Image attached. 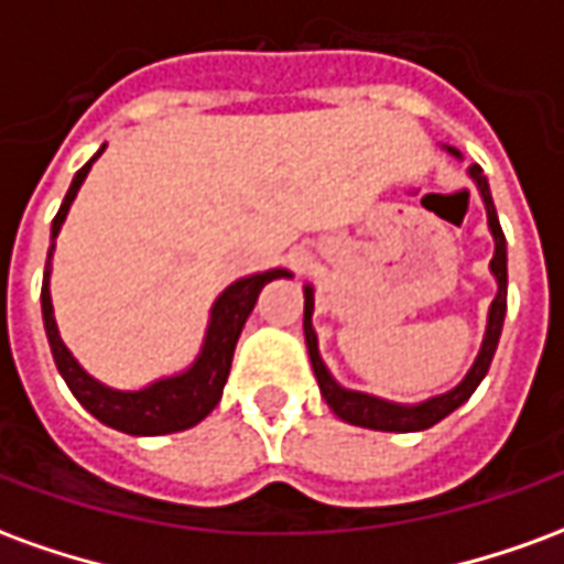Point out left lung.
Masks as SVG:
<instances>
[{
    "label": "left lung",
    "mask_w": 564,
    "mask_h": 564,
    "mask_svg": "<svg viewBox=\"0 0 564 564\" xmlns=\"http://www.w3.org/2000/svg\"><path fill=\"white\" fill-rule=\"evenodd\" d=\"M449 156L462 160V153L456 148H447ZM468 177L477 186V193L484 198L486 208V223H489V232H492V241H496V253H492V262H489V271L498 283V293L489 305V314H486V332L484 344L474 356V366L468 368V375L453 387V390L441 392V395H432V399H423L416 404H402L390 402V399H378L371 392L347 390L338 380L332 378V371L323 362L317 344V332H314V286L305 283V344L307 356H311V366H314V378L319 383V392L329 404L335 416H341L344 423L362 425V429H375V432H423V429H432L435 423H441L444 416H449L459 404H465L471 399V392L480 387V380L486 378L489 371V362L496 356L498 338H501V326H505V311H508V245H505V232H501V223H498L496 205H492V193H489V181L480 165H468Z\"/></svg>",
    "instance_id": "obj_1"
}]
</instances>
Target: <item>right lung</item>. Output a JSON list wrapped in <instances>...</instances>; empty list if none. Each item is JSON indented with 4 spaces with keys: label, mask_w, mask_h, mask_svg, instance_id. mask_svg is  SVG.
Returning a JSON list of instances; mask_svg holds the SVG:
<instances>
[{
    "label": "right lung",
    "mask_w": 564,
    "mask_h": 564,
    "mask_svg": "<svg viewBox=\"0 0 564 564\" xmlns=\"http://www.w3.org/2000/svg\"><path fill=\"white\" fill-rule=\"evenodd\" d=\"M105 144L99 148V153L93 156L84 169H80L75 177H72V186H68L63 205L56 210L54 223H51V247H47V265H44V281H42V317H44V332H47V341H51V354H54V362L59 368V375L66 380V387L72 390V395L78 399L87 411H90L99 423L111 425L117 432H127V435H172V432H184V429H193L196 423H202L205 416L217 408L223 395V387H226V378H229V368H232L235 344H238V335L245 329L250 311L257 305L262 286L278 278H293L286 269H269L257 271V274H247V278H238L232 281L220 295L217 302L210 305L208 329H205V341H202V350L189 362V368L177 371V375H169V378H160L141 387V390H115L102 380H96L90 371H84L78 359L72 356L63 338H59V329H56L54 319V302H51V259H54L56 250V235L66 223V214L72 208V202L78 196L84 177L90 172V165L99 156H102Z\"/></svg>",
    "instance_id": "obj_1"
}]
</instances>
